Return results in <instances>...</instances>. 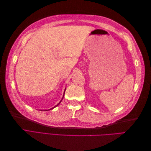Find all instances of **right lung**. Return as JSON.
Segmentation results:
<instances>
[{"label":"right lung","mask_w":151,"mask_h":151,"mask_svg":"<svg viewBox=\"0 0 151 151\" xmlns=\"http://www.w3.org/2000/svg\"><path fill=\"white\" fill-rule=\"evenodd\" d=\"M64 94H65V92H64V93H63V98H62V99H61V101H60V102H59V103H58V104H57V105H56V106H54V107H53V108H50V109H48V110H50V109H53V108H55V107H57V106H58V104H60V103H61V101H62V99H63V96H64Z\"/></svg>","instance_id":"right-lung-1"}]
</instances>
